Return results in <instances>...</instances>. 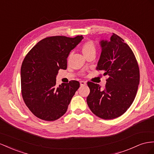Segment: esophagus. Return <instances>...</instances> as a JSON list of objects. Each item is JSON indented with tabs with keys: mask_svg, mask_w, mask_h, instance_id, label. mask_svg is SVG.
Segmentation results:
<instances>
[{
	"mask_svg": "<svg viewBox=\"0 0 154 154\" xmlns=\"http://www.w3.org/2000/svg\"><path fill=\"white\" fill-rule=\"evenodd\" d=\"M80 83L81 86H84V85H85L87 84V83L85 81H80Z\"/></svg>",
	"mask_w": 154,
	"mask_h": 154,
	"instance_id": "1",
	"label": "esophagus"
}]
</instances>
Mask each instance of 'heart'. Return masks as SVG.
Here are the masks:
<instances>
[{
	"mask_svg": "<svg viewBox=\"0 0 154 154\" xmlns=\"http://www.w3.org/2000/svg\"><path fill=\"white\" fill-rule=\"evenodd\" d=\"M82 52L86 57L91 54H95L96 53V46L92 41L85 42L82 47Z\"/></svg>",
	"mask_w": 154,
	"mask_h": 154,
	"instance_id": "obj_1",
	"label": "heart"
}]
</instances>
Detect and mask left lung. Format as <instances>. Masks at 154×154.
<instances>
[{
    "label": "left lung",
    "mask_w": 154,
    "mask_h": 154,
    "mask_svg": "<svg viewBox=\"0 0 154 154\" xmlns=\"http://www.w3.org/2000/svg\"><path fill=\"white\" fill-rule=\"evenodd\" d=\"M97 69L107 76L103 89L88 82L90 93L87 103L91 111L103 119L123 115L132 104L137 92L140 74L137 61L130 47L115 34L110 40H102Z\"/></svg>",
    "instance_id": "obj_1"
}]
</instances>
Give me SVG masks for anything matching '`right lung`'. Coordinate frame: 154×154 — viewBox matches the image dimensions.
<instances>
[{
    "mask_svg": "<svg viewBox=\"0 0 154 154\" xmlns=\"http://www.w3.org/2000/svg\"><path fill=\"white\" fill-rule=\"evenodd\" d=\"M83 38L82 35L46 37L24 57L20 69L22 96L35 117L54 121L66 113L80 83L72 80L57 87L56 78L58 70L67 69L70 52Z\"/></svg>",
    "mask_w": 154,
    "mask_h": 154,
    "instance_id": "obj_1",
    "label": "right lung"
}]
</instances>
